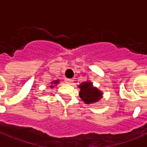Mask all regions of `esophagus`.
<instances>
[{
    "label": "esophagus",
    "mask_w": 147,
    "mask_h": 147,
    "mask_svg": "<svg viewBox=\"0 0 147 147\" xmlns=\"http://www.w3.org/2000/svg\"><path fill=\"white\" fill-rule=\"evenodd\" d=\"M73 79H66V82L67 83H68V84H71L72 82H73Z\"/></svg>",
    "instance_id": "esophagus-1"
}]
</instances>
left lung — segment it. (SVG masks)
<instances>
[{
	"label": "left lung",
	"instance_id": "1",
	"mask_svg": "<svg viewBox=\"0 0 147 147\" xmlns=\"http://www.w3.org/2000/svg\"><path fill=\"white\" fill-rule=\"evenodd\" d=\"M79 87L80 88L79 96L86 104H93L102 98V93L93 86L92 82H83Z\"/></svg>",
	"mask_w": 147,
	"mask_h": 147
}]
</instances>
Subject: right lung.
Instances as JSON below:
<instances>
[{"label": "right lung", "instance_id": "add662e5", "mask_svg": "<svg viewBox=\"0 0 147 147\" xmlns=\"http://www.w3.org/2000/svg\"><path fill=\"white\" fill-rule=\"evenodd\" d=\"M58 81H57V80H56V81H54V82H52V85H56V84H57V83H58ZM50 87H54V86H50Z\"/></svg>", "mask_w": 147, "mask_h": 147}]
</instances>
